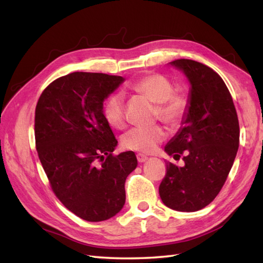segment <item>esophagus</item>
Masks as SVG:
<instances>
[{
    "label": "esophagus",
    "instance_id": "esophagus-1",
    "mask_svg": "<svg viewBox=\"0 0 263 263\" xmlns=\"http://www.w3.org/2000/svg\"><path fill=\"white\" fill-rule=\"evenodd\" d=\"M137 159H138L139 163H144V161L148 160V157H147V156L142 155V154H138L137 155Z\"/></svg>",
    "mask_w": 263,
    "mask_h": 263
}]
</instances>
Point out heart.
Masks as SVG:
<instances>
[{"label":"heart","instance_id":"b5f03b06","mask_svg":"<svg viewBox=\"0 0 263 263\" xmlns=\"http://www.w3.org/2000/svg\"><path fill=\"white\" fill-rule=\"evenodd\" d=\"M132 89L143 95L156 105V117L168 125H177L185 116L189 102L182 93L174 92V88L168 79L159 74H149L139 79L132 85ZM103 115L108 124L116 128L125 125L124 97L121 92H114L105 100ZM166 132L161 126L133 127L122 139L126 149L139 153H153L158 144L164 141Z\"/></svg>","mask_w":263,"mask_h":263}]
</instances>
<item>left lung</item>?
<instances>
[{
    "instance_id": "1",
    "label": "left lung",
    "mask_w": 263,
    "mask_h": 263,
    "mask_svg": "<svg viewBox=\"0 0 263 263\" xmlns=\"http://www.w3.org/2000/svg\"><path fill=\"white\" fill-rule=\"evenodd\" d=\"M190 82L189 107L176 135L166 144L171 161L159 185L164 204L177 211H198L219 193L235 160L239 125L233 98L220 76L202 63L176 60L170 63Z\"/></svg>"
}]
</instances>
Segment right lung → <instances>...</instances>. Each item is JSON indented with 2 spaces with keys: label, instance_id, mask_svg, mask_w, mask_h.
<instances>
[{
  "label": "right lung",
  "instance_id": "obj_1",
  "mask_svg": "<svg viewBox=\"0 0 263 263\" xmlns=\"http://www.w3.org/2000/svg\"><path fill=\"white\" fill-rule=\"evenodd\" d=\"M124 80L73 72L47 86L36 106V149L52 190L65 208L87 221L119 214L125 180L138 166L133 152L111 155L117 140L103 115L104 100Z\"/></svg>",
  "mask_w": 263,
  "mask_h": 263
}]
</instances>
